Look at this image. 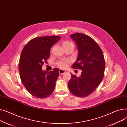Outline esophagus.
<instances>
[{"instance_id": "obj_1", "label": "esophagus", "mask_w": 127, "mask_h": 127, "mask_svg": "<svg viewBox=\"0 0 127 127\" xmlns=\"http://www.w3.org/2000/svg\"><path fill=\"white\" fill-rule=\"evenodd\" d=\"M65 72V71L64 70H62V69H59V74L60 75H62V74H63Z\"/></svg>"}]
</instances>
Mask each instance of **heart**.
I'll use <instances>...</instances> for the list:
<instances>
[{"instance_id": "obj_1", "label": "heart", "mask_w": 127, "mask_h": 127, "mask_svg": "<svg viewBox=\"0 0 127 127\" xmlns=\"http://www.w3.org/2000/svg\"><path fill=\"white\" fill-rule=\"evenodd\" d=\"M72 43L71 42L69 41H65L63 43L62 45L64 46V45H69V44H72ZM70 62V61L69 60H63L61 61H59L57 63V65L59 66L60 68H62V69H64L66 68V67H67L68 64Z\"/></svg>"}]
</instances>
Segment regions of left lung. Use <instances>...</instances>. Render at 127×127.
Listing matches in <instances>:
<instances>
[{
	"mask_svg": "<svg viewBox=\"0 0 127 127\" xmlns=\"http://www.w3.org/2000/svg\"><path fill=\"white\" fill-rule=\"evenodd\" d=\"M70 37L76 42L79 51L77 61L71 67L81 69L82 72L79 77L71 74L68 86L72 94L85 97L92 94L102 81L105 60L100 47L90 36L77 32Z\"/></svg>",
	"mask_w": 127,
	"mask_h": 127,
	"instance_id": "left-lung-1",
	"label": "left lung"
}]
</instances>
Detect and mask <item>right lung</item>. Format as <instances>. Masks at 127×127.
<instances>
[{"label":"right lung","mask_w":127,"mask_h":127,"mask_svg":"<svg viewBox=\"0 0 127 127\" xmlns=\"http://www.w3.org/2000/svg\"><path fill=\"white\" fill-rule=\"evenodd\" d=\"M60 38L59 36L34 38L22 51L19 64L20 77L26 90L38 98L48 97L55 88L59 74L58 68L47 72L42 70V67L50 57L51 47Z\"/></svg>","instance_id":"right-lung-1"}]
</instances>
